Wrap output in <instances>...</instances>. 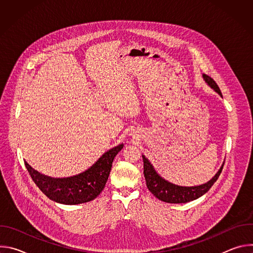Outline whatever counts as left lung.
I'll return each instance as SVG.
<instances>
[{"mask_svg":"<svg viewBox=\"0 0 253 253\" xmlns=\"http://www.w3.org/2000/svg\"><path fill=\"white\" fill-rule=\"evenodd\" d=\"M203 78L211 88H213L222 97V94L218 85L216 84V82L211 77L204 74ZM142 158L144 163L143 172H144V176H145L146 185L148 189L159 200L167 203H186L199 198L212 187V185L215 183L216 180L218 179L224 166V162H223L218 172L216 173L215 176L211 180H209L207 183L198 185V186L185 187V186H178L166 181L165 179H163L157 174V172L154 170L153 166L148 161V159L145 158V156L143 155Z\"/></svg>","mask_w":253,"mask_h":253,"instance_id":"8db88e82","label":"left lung"}]
</instances>
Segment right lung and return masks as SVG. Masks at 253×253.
I'll return each mask as SVG.
<instances>
[{"label":"right lung","instance_id":"1","mask_svg":"<svg viewBox=\"0 0 253 253\" xmlns=\"http://www.w3.org/2000/svg\"><path fill=\"white\" fill-rule=\"evenodd\" d=\"M123 148V144L112 148L87 171L68 178H51L34 170L27 162L26 168L33 181L51 200L68 205L81 204L95 199L104 189L112 162Z\"/></svg>","mask_w":253,"mask_h":253}]
</instances>
